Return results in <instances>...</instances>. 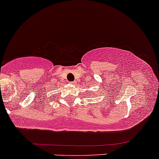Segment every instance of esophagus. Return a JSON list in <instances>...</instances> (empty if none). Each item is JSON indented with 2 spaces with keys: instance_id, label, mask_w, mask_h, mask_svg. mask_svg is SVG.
<instances>
[{
  "instance_id": "esophagus-1",
  "label": "esophagus",
  "mask_w": 159,
  "mask_h": 159,
  "mask_svg": "<svg viewBox=\"0 0 159 159\" xmlns=\"http://www.w3.org/2000/svg\"><path fill=\"white\" fill-rule=\"evenodd\" d=\"M76 82L75 81H73V82H71V84H75Z\"/></svg>"
}]
</instances>
